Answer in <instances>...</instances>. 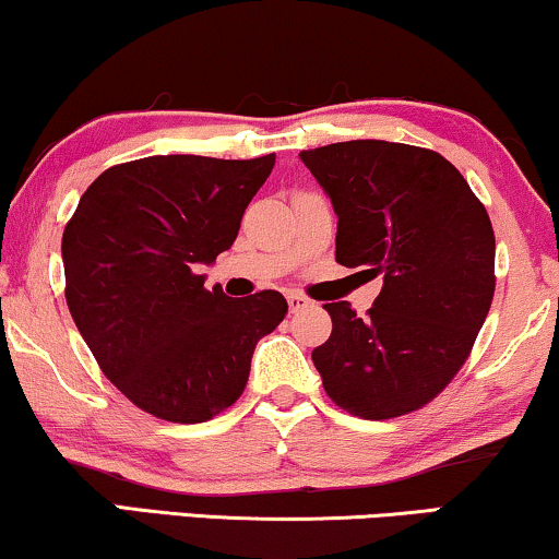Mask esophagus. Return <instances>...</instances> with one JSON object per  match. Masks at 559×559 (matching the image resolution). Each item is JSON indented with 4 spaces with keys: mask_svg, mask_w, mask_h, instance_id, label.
Wrapping results in <instances>:
<instances>
[{
    "mask_svg": "<svg viewBox=\"0 0 559 559\" xmlns=\"http://www.w3.org/2000/svg\"><path fill=\"white\" fill-rule=\"evenodd\" d=\"M287 302H289V310L297 313V310H306L310 306V297H306L302 293H289Z\"/></svg>",
    "mask_w": 559,
    "mask_h": 559,
    "instance_id": "1",
    "label": "esophagus"
}]
</instances>
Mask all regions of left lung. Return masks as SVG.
<instances>
[{"label":"left lung","mask_w":559,"mask_h":559,"mask_svg":"<svg viewBox=\"0 0 559 559\" xmlns=\"http://www.w3.org/2000/svg\"><path fill=\"white\" fill-rule=\"evenodd\" d=\"M338 215L336 262L382 277L365 318L325 302L313 349L338 408L385 421L431 403L465 365L496 293L488 210L437 151L346 141L302 151Z\"/></svg>","instance_id":"obj_1"}]
</instances>
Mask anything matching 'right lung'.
Here are the masks:
<instances>
[{
  "label": "right lung",
  "instance_id": "1",
  "mask_svg": "<svg viewBox=\"0 0 559 559\" xmlns=\"http://www.w3.org/2000/svg\"><path fill=\"white\" fill-rule=\"evenodd\" d=\"M274 158L115 164L63 228L67 306L79 333L107 380L162 421L202 424L230 408L253 346L287 316L277 289L234 300L198 274L234 246Z\"/></svg>",
  "mask_w": 559,
  "mask_h": 559
}]
</instances>
